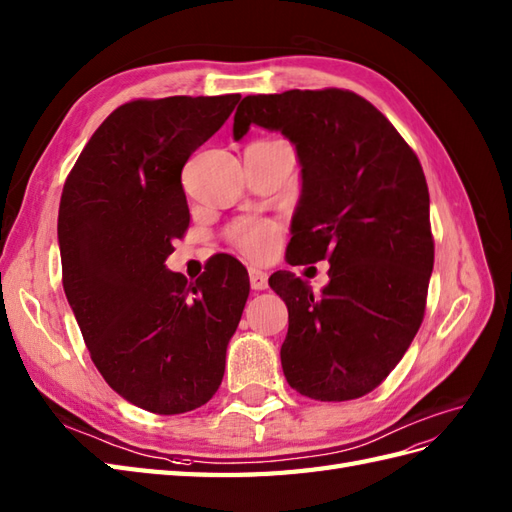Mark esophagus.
<instances>
[{
  "mask_svg": "<svg viewBox=\"0 0 512 512\" xmlns=\"http://www.w3.org/2000/svg\"><path fill=\"white\" fill-rule=\"evenodd\" d=\"M249 284H252L254 291H265L269 286V276L265 271H260L256 267H249Z\"/></svg>",
  "mask_w": 512,
  "mask_h": 512,
  "instance_id": "1",
  "label": "esophagus"
}]
</instances>
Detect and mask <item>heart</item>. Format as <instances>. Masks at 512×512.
<instances>
[{
    "mask_svg": "<svg viewBox=\"0 0 512 512\" xmlns=\"http://www.w3.org/2000/svg\"><path fill=\"white\" fill-rule=\"evenodd\" d=\"M230 239L249 258L263 260L276 252L280 228L269 221H245L232 230Z\"/></svg>",
    "mask_w": 512,
    "mask_h": 512,
    "instance_id": "heart-1",
    "label": "heart"
}]
</instances>
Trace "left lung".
I'll return each instance as SVG.
<instances>
[{"label": "left lung", "mask_w": 512, "mask_h": 512, "mask_svg": "<svg viewBox=\"0 0 512 512\" xmlns=\"http://www.w3.org/2000/svg\"><path fill=\"white\" fill-rule=\"evenodd\" d=\"M252 123L280 130L302 165L286 260L330 263L321 295L291 271L269 278L289 308L284 378L319 402L356 400L400 363L426 313L434 239L421 162L376 106L345 89L247 95L234 139Z\"/></svg>", "instance_id": "8db88e82"}]
</instances>
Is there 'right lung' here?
I'll use <instances>...</instances> for the list:
<instances>
[{"label": "right lung", "instance_id": "add662e5", "mask_svg": "<svg viewBox=\"0 0 512 512\" xmlns=\"http://www.w3.org/2000/svg\"><path fill=\"white\" fill-rule=\"evenodd\" d=\"M241 95L134 99L112 110L67 176L58 210L62 286L97 371L156 415L206 404L249 295L219 254L195 282L165 267L189 228L182 167Z\"/></svg>", "mask_w": 512, "mask_h": 512}]
</instances>
